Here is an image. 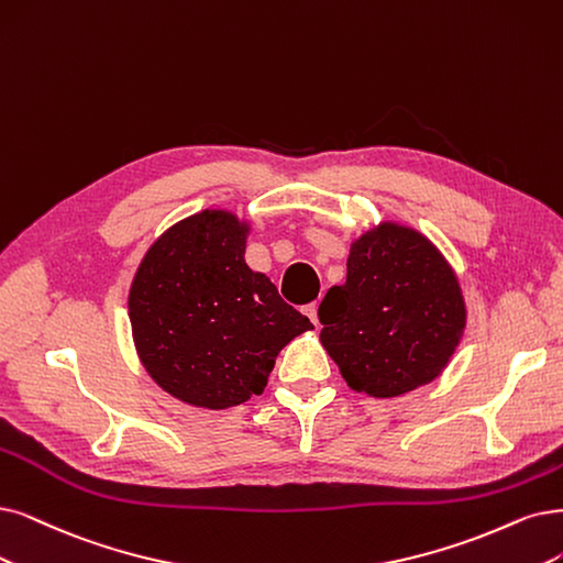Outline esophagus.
I'll return each mask as SVG.
<instances>
[{"label": "esophagus", "instance_id": "obj_1", "mask_svg": "<svg viewBox=\"0 0 563 563\" xmlns=\"http://www.w3.org/2000/svg\"><path fill=\"white\" fill-rule=\"evenodd\" d=\"M303 313L310 318V322H313L316 327L320 324V320H318V303H308V306L303 308Z\"/></svg>", "mask_w": 563, "mask_h": 563}]
</instances>
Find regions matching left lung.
I'll use <instances>...</instances> for the list:
<instances>
[{"label":"left lung","instance_id":"8db88e82","mask_svg":"<svg viewBox=\"0 0 563 563\" xmlns=\"http://www.w3.org/2000/svg\"><path fill=\"white\" fill-rule=\"evenodd\" d=\"M318 316L347 387L394 399L441 376L464 336L466 301L441 250L385 220L350 243L347 278Z\"/></svg>","mask_w":563,"mask_h":563}]
</instances>
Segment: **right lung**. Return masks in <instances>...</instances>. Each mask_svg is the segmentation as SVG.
Listing matches in <instances>:
<instances>
[{
    "label": "right lung",
    "instance_id": "obj_1",
    "mask_svg": "<svg viewBox=\"0 0 563 563\" xmlns=\"http://www.w3.org/2000/svg\"><path fill=\"white\" fill-rule=\"evenodd\" d=\"M250 222L206 208L145 250L130 287L136 355L174 399L224 410L262 394L278 352L313 329L245 264Z\"/></svg>",
    "mask_w": 563,
    "mask_h": 563
}]
</instances>
